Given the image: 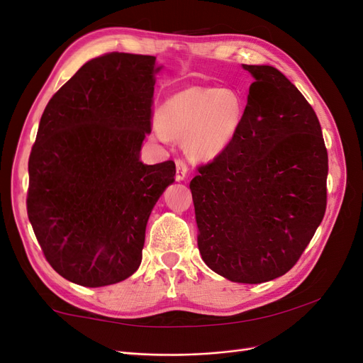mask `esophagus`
Listing matches in <instances>:
<instances>
[{
    "instance_id": "34e87169",
    "label": "esophagus",
    "mask_w": 363,
    "mask_h": 363,
    "mask_svg": "<svg viewBox=\"0 0 363 363\" xmlns=\"http://www.w3.org/2000/svg\"><path fill=\"white\" fill-rule=\"evenodd\" d=\"M175 168H177V171H175V179H177L179 182H182V180H184L186 177H188L189 168H188V164H186L184 159H177V160H175Z\"/></svg>"
}]
</instances>
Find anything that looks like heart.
I'll return each instance as SVG.
<instances>
[{
	"instance_id": "obj_1",
	"label": "heart",
	"mask_w": 363,
	"mask_h": 363,
	"mask_svg": "<svg viewBox=\"0 0 363 363\" xmlns=\"http://www.w3.org/2000/svg\"><path fill=\"white\" fill-rule=\"evenodd\" d=\"M244 115V104L228 87L195 86L172 95L157 112L156 136H186V147L195 156L212 159L235 138Z\"/></svg>"
}]
</instances>
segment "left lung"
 <instances>
[{"label":"left lung","mask_w":363,"mask_h":363,"mask_svg":"<svg viewBox=\"0 0 363 363\" xmlns=\"http://www.w3.org/2000/svg\"><path fill=\"white\" fill-rule=\"evenodd\" d=\"M255 82L224 151L191 180L200 255L232 281L286 274L327 206L328 157L320 121L279 69L244 65Z\"/></svg>","instance_id":"8db88e82"}]
</instances>
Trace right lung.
<instances>
[{"label": "right lung", "mask_w": 363, "mask_h": 363, "mask_svg": "<svg viewBox=\"0 0 363 363\" xmlns=\"http://www.w3.org/2000/svg\"><path fill=\"white\" fill-rule=\"evenodd\" d=\"M155 56L107 52L52 95L28 159L27 213L52 269L87 288L123 281L142 260L145 227L175 163L144 164Z\"/></svg>", "instance_id": "1"}]
</instances>
